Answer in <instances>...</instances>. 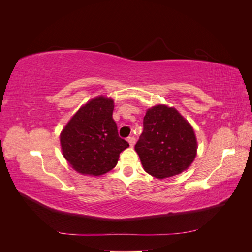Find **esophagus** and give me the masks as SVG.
I'll return each instance as SVG.
<instances>
[{"label": "esophagus", "mask_w": 252, "mask_h": 252, "mask_svg": "<svg viewBox=\"0 0 252 252\" xmlns=\"http://www.w3.org/2000/svg\"><path fill=\"white\" fill-rule=\"evenodd\" d=\"M127 141H128L129 145H130V146L132 147L133 145H134V143H135V138H134V136H128V138H127Z\"/></svg>", "instance_id": "obj_1"}]
</instances>
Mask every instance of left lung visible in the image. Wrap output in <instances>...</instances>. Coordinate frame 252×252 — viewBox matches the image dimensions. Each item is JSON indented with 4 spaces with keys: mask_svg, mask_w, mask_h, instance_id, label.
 I'll use <instances>...</instances> for the list:
<instances>
[{
    "mask_svg": "<svg viewBox=\"0 0 252 252\" xmlns=\"http://www.w3.org/2000/svg\"><path fill=\"white\" fill-rule=\"evenodd\" d=\"M143 127L134 149L147 173L165 179L191 165L196 156V138L191 125L177 109L154 106L145 114Z\"/></svg>",
    "mask_w": 252,
    "mask_h": 252,
    "instance_id": "8db88e82",
    "label": "left lung"
}]
</instances>
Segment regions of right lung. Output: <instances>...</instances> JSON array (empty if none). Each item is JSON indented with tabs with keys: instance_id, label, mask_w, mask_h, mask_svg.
I'll return each instance as SVG.
<instances>
[{
	"instance_id": "right-lung-1",
	"label": "right lung",
	"mask_w": 252,
	"mask_h": 252,
	"mask_svg": "<svg viewBox=\"0 0 252 252\" xmlns=\"http://www.w3.org/2000/svg\"><path fill=\"white\" fill-rule=\"evenodd\" d=\"M113 108L111 98L94 97L82 106L61 132L63 156L75 171L102 175L116 167L121 152L129 147L119 136Z\"/></svg>"
}]
</instances>
